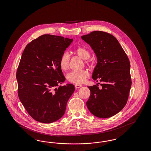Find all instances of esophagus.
Instances as JSON below:
<instances>
[{"instance_id": "1", "label": "esophagus", "mask_w": 151, "mask_h": 151, "mask_svg": "<svg viewBox=\"0 0 151 151\" xmlns=\"http://www.w3.org/2000/svg\"><path fill=\"white\" fill-rule=\"evenodd\" d=\"M75 86L76 88H81L82 86L81 84H76L75 85Z\"/></svg>"}]
</instances>
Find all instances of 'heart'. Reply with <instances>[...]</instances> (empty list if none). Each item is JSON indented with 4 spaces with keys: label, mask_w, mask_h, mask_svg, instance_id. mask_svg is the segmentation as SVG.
I'll use <instances>...</instances> for the list:
<instances>
[{
    "label": "heart",
    "mask_w": 151,
    "mask_h": 151,
    "mask_svg": "<svg viewBox=\"0 0 151 151\" xmlns=\"http://www.w3.org/2000/svg\"><path fill=\"white\" fill-rule=\"evenodd\" d=\"M74 53L78 57L83 59H86V62L87 64L93 65V60L90 59L91 52L89 50L85 47H78L76 48L74 51ZM70 58L67 53L62 54L59 60V65L60 68L66 71L70 67ZM89 76V72L86 70H83L81 71H73L70 72L67 75V80L72 83L81 84L86 81V79Z\"/></svg>",
    "instance_id": "1"
}]
</instances>
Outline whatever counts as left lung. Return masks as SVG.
Returning a JSON list of instances; mask_svg holds the SVG:
<instances>
[{
    "label": "left lung",
    "mask_w": 151,
    "mask_h": 151,
    "mask_svg": "<svg viewBox=\"0 0 151 151\" xmlns=\"http://www.w3.org/2000/svg\"><path fill=\"white\" fill-rule=\"evenodd\" d=\"M94 51L97 59L92 78L102 82L88 86L91 95L87 108L94 116L106 118L121 111L127 103L131 86L130 63L114 36L102 31H93L81 37ZM100 84V83H99Z\"/></svg>",
    "instance_id": "1"
}]
</instances>
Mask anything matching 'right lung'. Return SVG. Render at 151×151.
I'll return each mask as SVG.
<instances>
[{
  "label": "right lung",
  "instance_id": "obj_1",
  "mask_svg": "<svg viewBox=\"0 0 151 151\" xmlns=\"http://www.w3.org/2000/svg\"><path fill=\"white\" fill-rule=\"evenodd\" d=\"M73 39L44 35L28 43L16 72L18 96L29 115L38 122H55L65 114L67 101L75 91L59 65L62 54Z\"/></svg>",
  "mask_w": 151,
  "mask_h": 151
}]
</instances>
